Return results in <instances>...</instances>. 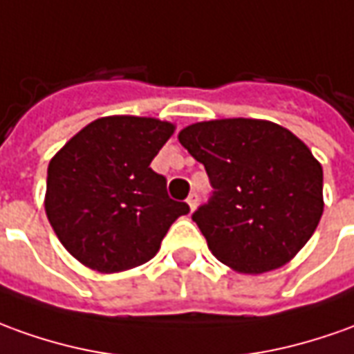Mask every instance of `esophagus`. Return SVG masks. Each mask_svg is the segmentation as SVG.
I'll use <instances>...</instances> for the list:
<instances>
[{
    "label": "esophagus",
    "mask_w": 354,
    "mask_h": 354,
    "mask_svg": "<svg viewBox=\"0 0 354 354\" xmlns=\"http://www.w3.org/2000/svg\"><path fill=\"white\" fill-rule=\"evenodd\" d=\"M187 204H189L191 212H194V209H196V204H198V196H196V192H192L191 196L187 198Z\"/></svg>",
    "instance_id": "34e87169"
}]
</instances>
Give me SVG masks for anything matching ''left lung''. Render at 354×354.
<instances>
[{"instance_id":"obj_1","label":"left lung","mask_w":354,"mask_h":354,"mask_svg":"<svg viewBox=\"0 0 354 354\" xmlns=\"http://www.w3.org/2000/svg\"><path fill=\"white\" fill-rule=\"evenodd\" d=\"M181 142L216 189L192 214L212 254L239 274L291 262L324 212V171L310 148L266 119H212L185 127Z\"/></svg>"}]
</instances>
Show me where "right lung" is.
<instances>
[{"label":"right lung","mask_w":354,"mask_h":354,"mask_svg":"<svg viewBox=\"0 0 354 354\" xmlns=\"http://www.w3.org/2000/svg\"><path fill=\"white\" fill-rule=\"evenodd\" d=\"M173 133V123L156 117H100L51 158L44 208L80 264L100 274L145 264L173 221L189 214L150 167Z\"/></svg>","instance_id":"1"}]
</instances>
